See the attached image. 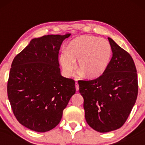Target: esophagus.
<instances>
[{"label": "esophagus", "mask_w": 145, "mask_h": 145, "mask_svg": "<svg viewBox=\"0 0 145 145\" xmlns=\"http://www.w3.org/2000/svg\"><path fill=\"white\" fill-rule=\"evenodd\" d=\"M76 91H78V90H79V86H78V83H77V82H76Z\"/></svg>", "instance_id": "esophagus-1"}]
</instances>
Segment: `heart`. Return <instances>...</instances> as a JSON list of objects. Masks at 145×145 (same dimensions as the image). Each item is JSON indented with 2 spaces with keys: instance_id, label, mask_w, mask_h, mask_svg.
Instances as JSON below:
<instances>
[{
  "instance_id": "1",
  "label": "heart",
  "mask_w": 145,
  "mask_h": 145,
  "mask_svg": "<svg viewBox=\"0 0 145 145\" xmlns=\"http://www.w3.org/2000/svg\"><path fill=\"white\" fill-rule=\"evenodd\" d=\"M112 57L110 43L95 36H78L71 40L68 50L60 55L59 61L67 75L72 73L74 62L78 60L77 69L90 79L101 76L107 69Z\"/></svg>"
}]
</instances>
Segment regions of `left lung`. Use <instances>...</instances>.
Listing matches in <instances>:
<instances>
[{"mask_svg":"<svg viewBox=\"0 0 145 145\" xmlns=\"http://www.w3.org/2000/svg\"><path fill=\"white\" fill-rule=\"evenodd\" d=\"M112 57L105 73L92 81H78L86 122L95 131L107 133L121 128L137 100L138 85L132 57L108 38Z\"/></svg>","mask_w":145,"mask_h":145,"instance_id":"1","label":"left lung"}]
</instances>
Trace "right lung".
<instances>
[{
	"mask_svg": "<svg viewBox=\"0 0 145 145\" xmlns=\"http://www.w3.org/2000/svg\"><path fill=\"white\" fill-rule=\"evenodd\" d=\"M71 33L35 38L12 61L8 97L17 121L44 133L58 125L76 93L75 81L60 74L58 55Z\"/></svg>",
	"mask_w": 145,
	"mask_h": 145,
	"instance_id": "add662e5",
	"label": "right lung"
}]
</instances>
